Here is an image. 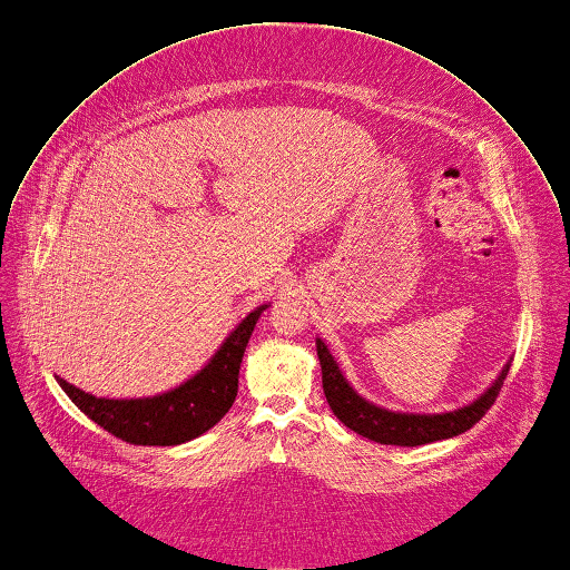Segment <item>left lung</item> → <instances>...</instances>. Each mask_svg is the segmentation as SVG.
Here are the masks:
<instances>
[{"mask_svg":"<svg viewBox=\"0 0 570 570\" xmlns=\"http://www.w3.org/2000/svg\"><path fill=\"white\" fill-rule=\"evenodd\" d=\"M316 352L323 372V392L336 419L356 434L383 445H423L470 430L492 407L510 370L508 363L501 370L499 379L492 383V387H488L474 403L465 407L445 414H401L376 407L361 399L343 379L336 361L332 358L327 345L321 338H316Z\"/></svg>","mask_w":570,"mask_h":570,"instance_id":"obj_1","label":"left lung"}]
</instances>
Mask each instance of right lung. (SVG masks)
I'll return each mask as SVG.
<instances>
[{"label":"right lung","mask_w":570,"mask_h":570,"mask_svg":"<svg viewBox=\"0 0 570 570\" xmlns=\"http://www.w3.org/2000/svg\"><path fill=\"white\" fill-rule=\"evenodd\" d=\"M265 309L267 305L256 307L194 379L158 396L102 399L56 379L71 401L114 436L134 445H178L214 428L234 405L243 354Z\"/></svg>","instance_id":"1"}]
</instances>
